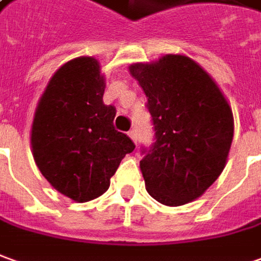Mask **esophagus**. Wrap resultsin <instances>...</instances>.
<instances>
[{"label": "esophagus", "instance_id": "34e87169", "mask_svg": "<svg viewBox=\"0 0 261 261\" xmlns=\"http://www.w3.org/2000/svg\"><path fill=\"white\" fill-rule=\"evenodd\" d=\"M128 137H130L131 140H133V141H134V143L137 144V131L131 130L130 133H128Z\"/></svg>", "mask_w": 261, "mask_h": 261}]
</instances>
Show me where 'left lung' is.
Returning <instances> with one entry per match:
<instances>
[{"mask_svg": "<svg viewBox=\"0 0 261 261\" xmlns=\"http://www.w3.org/2000/svg\"><path fill=\"white\" fill-rule=\"evenodd\" d=\"M128 70L147 97L155 131V143L140 161L145 189L161 204H187L226 167L234 134L231 107L190 57L166 54Z\"/></svg>", "mask_w": 261, "mask_h": 261, "instance_id": "1", "label": "left lung"}]
</instances>
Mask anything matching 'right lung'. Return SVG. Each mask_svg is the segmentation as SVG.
Masks as SVG:
<instances>
[{
  "mask_svg": "<svg viewBox=\"0 0 261 261\" xmlns=\"http://www.w3.org/2000/svg\"><path fill=\"white\" fill-rule=\"evenodd\" d=\"M106 79L94 57H79L53 74L38 100L31 148L47 181L77 203L100 197L136 145L114 128L116 108L102 102Z\"/></svg>",
  "mask_w": 261,
  "mask_h": 261,
  "instance_id": "add662e5",
  "label": "right lung"
}]
</instances>
